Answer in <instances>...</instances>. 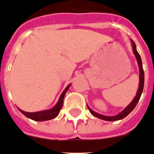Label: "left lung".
<instances>
[{"label": "left lung", "mask_w": 154, "mask_h": 154, "mask_svg": "<svg viewBox=\"0 0 154 154\" xmlns=\"http://www.w3.org/2000/svg\"><path fill=\"white\" fill-rule=\"evenodd\" d=\"M131 45H132V51L134 55H135V58H136L137 63H138V66H139V88H138V91H137L136 95L135 96V98L133 99L132 101L129 103L127 106L125 107L123 110L121 111V113H119L117 115H115V116H105V115L100 114V113H98L95 111H93L92 109L90 108V107L88 106V108L90 113L95 116V117H98L99 119H102V120H104V121H119V120H121V119L125 118V117H127L129 113H131V111L134 109V108L135 107V106L137 105L138 102L139 101V99H140L141 95L143 93V87H144V71L143 69V63H142V59H141L140 55H139V52L137 51L136 50V45H135V42L131 40Z\"/></svg>", "instance_id": "8db88e82"}]
</instances>
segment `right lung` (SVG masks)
Returning <instances> with one entry per match:
<instances>
[{"instance_id":"obj_1","label":"right lung","mask_w":154,"mask_h":154,"mask_svg":"<svg viewBox=\"0 0 154 154\" xmlns=\"http://www.w3.org/2000/svg\"><path fill=\"white\" fill-rule=\"evenodd\" d=\"M70 85H69L66 88L65 90L63 91V93H62L60 97H59L57 103H56L51 109H46V110L38 111V112H33V113L25 112V111L22 110V109H20L19 108H18V109H19V110L20 111L23 115H25L26 117L36 121H45L55 118V117L59 115V112H60L62 107H63V99H64L65 94L66 93V91H68L69 88L70 87Z\"/></svg>"}]
</instances>
